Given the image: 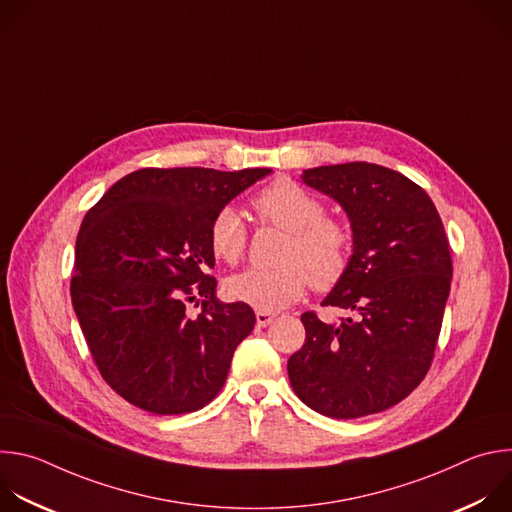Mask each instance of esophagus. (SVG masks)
<instances>
[{
  "label": "esophagus",
  "mask_w": 512,
  "mask_h": 512,
  "mask_svg": "<svg viewBox=\"0 0 512 512\" xmlns=\"http://www.w3.org/2000/svg\"><path fill=\"white\" fill-rule=\"evenodd\" d=\"M273 320H275V314H271V312H257V326L265 328V326H269Z\"/></svg>",
  "instance_id": "esophagus-1"
}]
</instances>
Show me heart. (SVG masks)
Returning <instances> with one entry per match:
<instances>
[{
    "label": "heart",
    "instance_id": "b5f03b06",
    "mask_svg": "<svg viewBox=\"0 0 512 512\" xmlns=\"http://www.w3.org/2000/svg\"><path fill=\"white\" fill-rule=\"evenodd\" d=\"M253 206L263 221L287 233L273 269H247L227 281L231 298L259 312H277L298 302L308 283L328 291L350 267L352 231L326 216L324 204L287 178L263 188ZM208 245L218 261L235 265L247 249V229L233 206L216 210L208 227Z\"/></svg>",
    "mask_w": 512,
    "mask_h": 512
}]
</instances>
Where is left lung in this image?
Listing matches in <instances>:
<instances>
[{
	"label": "left lung",
	"instance_id": "8db88e82",
	"mask_svg": "<svg viewBox=\"0 0 512 512\" xmlns=\"http://www.w3.org/2000/svg\"><path fill=\"white\" fill-rule=\"evenodd\" d=\"M352 227L346 275L322 306L338 322L302 314L304 346L287 360L289 383L314 411L354 419L403 401L427 375L452 283L450 243L427 192L369 162L304 170Z\"/></svg>",
	"mask_w": 512,
	"mask_h": 512
}]
</instances>
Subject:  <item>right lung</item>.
<instances>
[{
	"label": "right lung",
	"instance_id": "obj_1",
	"mask_svg": "<svg viewBox=\"0 0 512 512\" xmlns=\"http://www.w3.org/2000/svg\"><path fill=\"white\" fill-rule=\"evenodd\" d=\"M269 172L143 168L85 214L70 298L101 377L131 405L180 415L223 389L255 312L216 300L208 227Z\"/></svg>",
	"mask_w": 512,
	"mask_h": 512
}]
</instances>
